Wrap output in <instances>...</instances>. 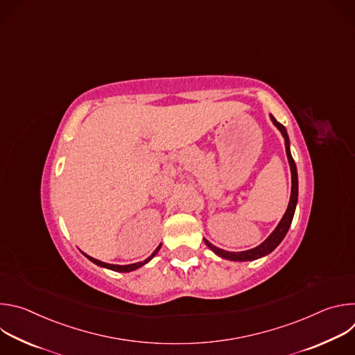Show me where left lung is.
<instances>
[{
  "mask_svg": "<svg viewBox=\"0 0 355 355\" xmlns=\"http://www.w3.org/2000/svg\"><path fill=\"white\" fill-rule=\"evenodd\" d=\"M271 121L272 123L279 129V132L282 133L284 139H285V150H286V156H288V162L291 166V174H292V188H291V199H289V204H288V209L285 212V215L282 216L281 222L278 223V226L275 227V230L257 247L251 248V250H245V251H237V252H232V251H226L222 248H218L216 245L211 244L207 239H205V244L218 254L222 259L226 260H232V261H252V260H257L261 259L270 252L284 240L285 234L289 230V226L292 223L293 219V214H295V208H296V202H297V173H296V164L292 159L291 155V150H289V137L286 133V129L284 128V125H281L272 115H271Z\"/></svg>",
  "mask_w": 355,
  "mask_h": 355,
  "instance_id": "8db88e82",
  "label": "left lung"
}]
</instances>
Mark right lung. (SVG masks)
Segmentation results:
<instances>
[{"instance_id":"1","label":"right lung","mask_w":355,"mask_h":355,"mask_svg":"<svg viewBox=\"0 0 355 355\" xmlns=\"http://www.w3.org/2000/svg\"><path fill=\"white\" fill-rule=\"evenodd\" d=\"M160 247H162V244L153 251V254H151L148 259H146L144 261H140V263H135V264H129V266H115V264H108V263H104V261H99V260H95V259H92V257H89V256H87V254H84L89 261H92L94 264H96V266H99V267H104V268H108V270H112V271H116V272H129V271H133V270H137V268H140L141 266H144L146 263H148L151 259H153L156 254H157V251L160 250Z\"/></svg>"}]
</instances>
